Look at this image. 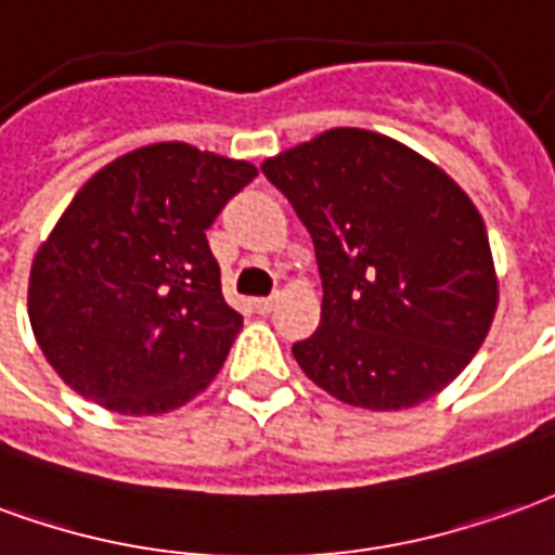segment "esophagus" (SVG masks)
Returning <instances> with one entry per match:
<instances>
[{
	"mask_svg": "<svg viewBox=\"0 0 555 555\" xmlns=\"http://www.w3.org/2000/svg\"><path fill=\"white\" fill-rule=\"evenodd\" d=\"M274 305H278V295H269V298H254V310H257V313H272Z\"/></svg>",
	"mask_w": 555,
	"mask_h": 555,
	"instance_id": "esophagus-1",
	"label": "esophagus"
}]
</instances>
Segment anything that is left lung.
<instances>
[{"label": "left lung", "mask_w": 555, "mask_h": 555, "mask_svg": "<svg viewBox=\"0 0 555 555\" xmlns=\"http://www.w3.org/2000/svg\"><path fill=\"white\" fill-rule=\"evenodd\" d=\"M301 218L322 319L293 354L339 402L402 411L440 393L491 331L488 230L443 168L402 141L337 127L262 162Z\"/></svg>", "instance_id": "1"}]
</instances>
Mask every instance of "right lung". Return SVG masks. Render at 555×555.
I'll list each match as a JSON object with an SVG mask.
<instances>
[{
  "label": "right lung",
  "mask_w": 555,
  "mask_h": 555,
  "mask_svg": "<svg viewBox=\"0 0 555 555\" xmlns=\"http://www.w3.org/2000/svg\"><path fill=\"white\" fill-rule=\"evenodd\" d=\"M254 177L245 159L159 141L76 192L28 274V322L70 390L156 416L209 387L242 317L221 295L206 230Z\"/></svg>",
  "instance_id": "obj_1"
}]
</instances>
